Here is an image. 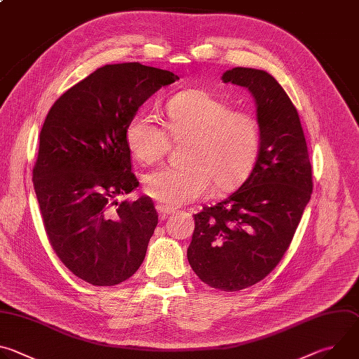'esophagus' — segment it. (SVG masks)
<instances>
[{"label":"esophagus","instance_id":"1","mask_svg":"<svg viewBox=\"0 0 359 359\" xmlns=\"http://www.w3.org/2000/svg\"><path fill=\"white\" fill-rule=\"evenodd\" d=\"M156 210L159 212V216H161V219H165L166 216H169V215H173V213L176 212L173 208L165 206V204H158V206H156Z\"/></svg>","mask_w":359,"mask_h":359}]
</instances>
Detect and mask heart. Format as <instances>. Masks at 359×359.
<instances>
[{"label": "heart", "mask_w": 359, "mask_h": 359, "mask_svg": "<svg viewBox=\"0 0 359 359\" xmlns=\"http://www.w3.org/2000/svg\"><path fill=\"white\" fill-rule=\"evenodd\" d=\"M166 128L156 115L136 112L125 130L132 155L144 165L159 162L175 140L189 139L184 166H165L144 180L146 193L165 206H180L204 197L210 184L227 191L251 170L260 149V126L251 114L233 111L229 100L209 90H187L172 97Z\"/></svg>", "instance_id": "1"}]
</instances>
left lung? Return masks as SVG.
<instances>
[{
  "instance_id": "left-lung-1",
  "label": "left lung",
  "mask_w": 359,
  "mask_h": 359,
  "mask_svg": "<svg viewBox=\"0 0 359 359\" xmlns=\"http://www.w3.org/2000/svg\"><path fill=\"white\" fill-rule=\"evenodd\" d=\"M222 81L252 95L260 149L244 183L194 215L187 260L203 283L240 291L267 277L283 259L311 198L313 172L298 112L274 76L237 67Z\"/></svg>"
}]
</instances>
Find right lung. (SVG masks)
<instances>
[{"mask_svg": "<svg viewBox=\"0 0 359 359\" xmlns=\"http://www.w3.org/2000/svg\"><path fill=\"white\" fill-rule=\"evenodd\" d=\"M177 79L139 62L105 65L46 115L32 177L43 226L61 262L92 285L121 284L144 260L158 213L147 196L118 203L139 186L125 130L153 93Z\"/></svg>", "mask_w": 359, "mask_h": 359, "instance_id": "obj_1", "label": "right lung"}]
</instances>
